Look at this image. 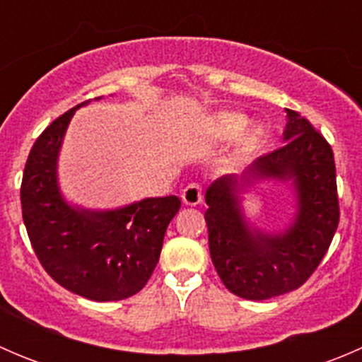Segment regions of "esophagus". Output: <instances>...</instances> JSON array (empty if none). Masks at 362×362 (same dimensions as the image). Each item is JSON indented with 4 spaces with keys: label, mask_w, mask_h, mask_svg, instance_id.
Listing matches in <instances>:
<instances>
[{
    "label": "esophagus",
    "mask_w": 362,
    "mask_h": 362,
    "mask_svg": "<svg viewBox=\"0 0 362 362\" xmlns=\"http://www.w3.org/2000/svg\"><path fill=\"white\" fill-rule=\"evenodd\" d=\"M182 202L187 206H196V204L202 203L203 194H202V187L198 184H189L187 187L182 191Z\"/></svg>",
    "instance_id": "esophagus-1"
}]
</instances>
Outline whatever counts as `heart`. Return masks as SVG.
<instances>
[{
    "label": "heart",
    "instance_id": "b5f03b06",
    "mask_svg": "<svg viewBox=\"0 0 362 362\" xmlns=\"http://www.w3.org/2000/svg\"><path fill=\"white\" fill-rule=\"evenodd\" d=\"M203 140L224 144L236 138L233 148V163H245L254 158L266 141V129L261 124H250L249 117L240 112H217L208 117L202 126Z\"/></svg>",
    "mask_w": 362,
    "mask_h": 362
}]
</instances>
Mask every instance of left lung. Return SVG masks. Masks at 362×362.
<instances>
[{"label":"left lung","mask_w":362,"mask_h":362,"mask_svg":"<svg viewBox=\"0 0 362 362\" xmlns=\"http://www.w3.org/2000/svg\"><path fill=\"white\" fill-rule=\"evenodd\" d=\"M284 145L255 159L242 175H224L208 185L210 257L222 284L252 301L291 293L315 272L338 228L333 151L312 124L286 108ZM261 183L286 185L291 218L264 230L245 211V196Z\"/></svg>","instance_id":"left-lung-1"}]
</instances>
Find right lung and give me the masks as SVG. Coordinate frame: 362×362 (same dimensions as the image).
I'll return each mask as SVG.
<instances>
[{
  "instance_id": "1",
  "label": "right lung",
  "mask_w": 362,
  "mask_h": 362,
  "mask_svg": "<svg viewBox=\"0 0 362 362\" xmlns=\"http://www.w3.org/2000/svg\"><path fill=\"white\" fill-rule=\"evenodd\" d=\"M89 103L63 113L33 145L21 187L23 218L40 262L59 286L93 301H120L151 279L180 199L144 198L117 208L68 202L59 184L61 148L75 112Z\"/></svg>"
}]
</instances>
